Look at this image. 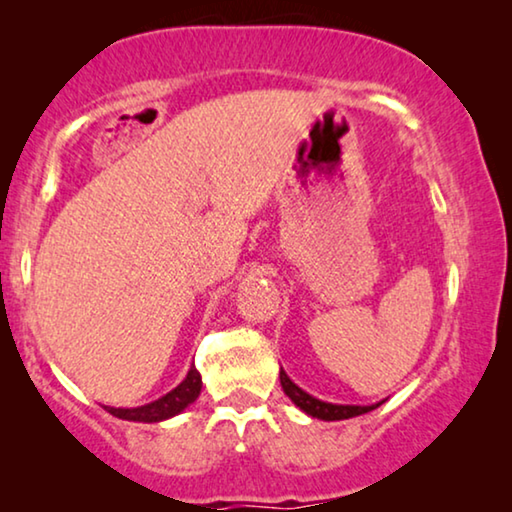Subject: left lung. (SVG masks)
Instances as JSON below:
<instances>
[{"instance_id":"obj_1","label":"left lung","mask_w":512,"mask_h":512,"mask_svg":"<svg viewBox=\"0 0 512 512\" xmlns=\"http://www.w3.org/2000/svg\"><path fill=\"white\" fill-rule=\"evenodd\" d=\"M279 382H282L284 394L289 396L291 401L305 412V415L324 419V422H335V419H349V417L366 415V412L380 408V405L384 403V401H380L375 405H335V403L319 401V398H314V396L307 394V391L300 389L298 384H293L284 370H279Z\"/></svg>"}]
</instances>
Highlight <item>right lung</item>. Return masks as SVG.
<instances>
[{"mask_svg": "<svg viewBox=\"0 0 512 512\" xmlns=\"http://www.w3.org/2000/svg\"><path fill=\"white\" fill-rule=\"evenodd\" d=\"M202 389V377L195 368L188 370L184 382L179 387H174L170 394H165L158 401L139 405V408H107L111 415L118 419H128V422H163V419H170L179 415L181 410H186L195 398L200 396Z\"/></svg>", "mask_w": 512, "mask_h": 512, "instance_id": "1", "label": "right lung"}]
</instances>
